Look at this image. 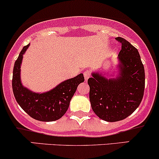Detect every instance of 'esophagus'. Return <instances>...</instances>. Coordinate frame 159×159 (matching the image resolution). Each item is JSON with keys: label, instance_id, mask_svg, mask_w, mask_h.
<instances>
[{"label": "esophagus", "instance_id": "34e87169", "mask_svg": "<svg viewBox=\"0 0 159 159\" xmlns=\"http://www.w3.org/2000/svg\"><path fill=\"white\" fill-rule=\"evenodd\" d=\"M90 75H91V73H90V71L89 70H85L84 71V76L85 81H87L90 78Z\"/></svg>", "mask_w": 159, "mask_h": 159}]
</instances>
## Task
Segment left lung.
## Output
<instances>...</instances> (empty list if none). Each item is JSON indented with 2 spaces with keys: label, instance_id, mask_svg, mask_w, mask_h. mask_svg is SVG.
<instances>
[{
  "label": "left lung",
  "instance_id": "8db88e82",
  "mask_svg": "<svg viewBox=\"0 0 159 159\" xmlns=\"http://www.w3.org/2000/svg\"><path fill=\"white\" fill-rule=\"evenodd\" d=\"M116 40L121 43L119 77L107 79L93 73L88 80L92 109L99 118L109 122L131 115L140 104L145 89L144 66L138 50L123 38Z\"/></svg>",
  "mask_w": 159,
  "mask_h": 159
}]
</instances>
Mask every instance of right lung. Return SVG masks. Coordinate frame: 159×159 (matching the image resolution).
Segmentation results:
<instances>
[{
  "label": "right lung",
  "instance_id": "right-lung-1",
  "mask_svg": "<svg viewBox=\"0 0 159 159\" xmlns=\"http://www.w3.org/2000/svg\"><path fill=\"white\" fill-rule=\"evenodd\" d=\"M26 45L16 60L13 71L12 88L16 102L34 119L53 121L60 119L69 109V103L80 83L84 81L83 74L63 81L50 91L35 93L24 88L20 81V67L22 55L29 48Z\"/></svg>",
  "mask_w": 159,
  "mask_h": 159
}]
</instances>
